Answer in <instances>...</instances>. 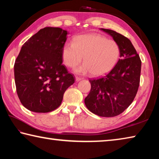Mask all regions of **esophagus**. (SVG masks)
Returning a JSON list of instances; mask_svg holds the SVG:
<instances>
[{
	"mask_svg": "<svg viewBox=\"0 0 159 159\" xmlns=\"http://www.w3.org/2000/svg\"><path fill=\"white\" fill-rule=\"evenodd\" d=\"M83 79L82 78H80V77H78V76H76V81H77V82H79V81H80V80H81Z\"/></svg>",
	"mask_w": 159,
	"mask_h": 159,
	"instance_id": "34e87169",
	"label": "esophagus"
}]
</instances>
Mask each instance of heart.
<instances>
[{
	"instance_id": "heart-1",
	"label": "heart",
	"mask_w": 159,
	"mask_h": 159,
	"mask_svg": "<svg viewBox=\"0 0 159 159\" xmlns=\"http://www.w3.org/2000/svg\"><path fill=\"white\" fill-rule=\"evenodd\" d=\"M120 48L116 42L97 34L75 37L74 43H66L61 50L63 63L74 68L83 60L82 65L74 69L78 74L91 73L101 76L114 68L120 58Z\"/></svg>"
}]
</instances>
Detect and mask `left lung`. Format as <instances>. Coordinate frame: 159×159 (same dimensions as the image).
I'll list each match as a JSON object with an SVG mask.
<instances>
[{
	"mask_svg": "<svg viewBox=\"0 0 159 159\" xmlns=\"http://www.w3.org/2000/svg\"><path fill=\"white\" fill-rule=\"evenodd\" d=\"M101 30L110 35L120 46V59L108 74L89 80L91 89L84 102L93 114L102 117H114L124 111L135 98L142 62L128 38L111 29Z\"/></svg>",
	"mask_w": 159,
	"mask_h": 159,
	"instance_id": "8db88e82",
	"label": "left lung"
}]
</instances>
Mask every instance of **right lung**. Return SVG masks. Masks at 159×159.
Segmentation results:
<instances>
[{
  "label": "right lung",
  "mask_w": 159,
  "mask_h": 159,
  "mask_svg": "<svg viewBox=\"0 0 159 159\" xmlns=\"http://www.w3.org/2000/svg\"><path fill=\"white\" fill-rule=\"evenodd\" d=\"M69 32L45 27L21 48L14 66L17 95L31 111L47 113L57 108L74 77L62 64L61 50Z\"/></svg>",
  "instance_id": "right-lung-1"
}]
</instances>
